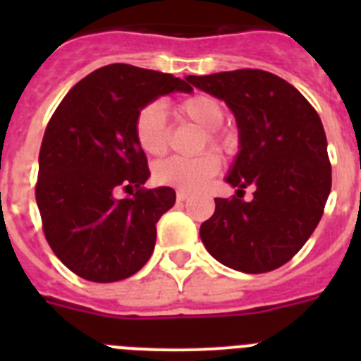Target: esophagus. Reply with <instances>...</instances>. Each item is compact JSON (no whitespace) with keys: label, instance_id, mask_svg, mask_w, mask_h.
<instances>
[{"label":"esophagus","instance_id":"obj_1","mask_svg":"<svg viewBox=\"0 0 361 361\" xmlns=\"http://www.w3.org/2000/svg\"><path fill=\"white\" fill-rule=\"evenodd\" d=\"M190 199V193H186V191H177V200L178 202H184V200Z\"/></svg>","mask_w":361,"mask_h":361}]
</instances>
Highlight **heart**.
Segmentation results:
<instances>
[{"label":"heart","instance_id":"b5f03b06","mask_svg":"<svg viewBox=\"0 0 361 361\" xmlns=\"http://www.w3.org/2000/svg\"><path fill=\"white\" fill-rule=\"evenodd\" d=\"M177 114L204 128V139L199 149L209 146L219 153H231L237 139L220 124L226 119V110L219 99L208 94H195L177 104ZM133 135L139 148L148 155H164L170 146V128L161 103H148L137 111L133 121ZM220 170V159L213 152H204L195 157H168L153 168V177L159 184L178 188L180 191L202 190Z\"/></svg>","mask_w":361,"mask_h":361}]
</instances>
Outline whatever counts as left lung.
<instances>
[{
    "label": "left lung",
    "mask_w": 361,
    "mask_h": 361,
    "mask_svg": "<svg viewBox=\"0 0 361 361\" xmlns=\"http://www.w3.org/2000/svg\"><path fill=\"white\" fill-rule=\"evenodd\" d=\"M231 108L240 152L226 183L231 199H215L200 226L206 250L242 273H267L289 262L317 229L331 191V162L320 116L295 86L257 68L188 75ZM255 188L250 203L243 188Z\"/></svg>",
    "instance_id": "1"
}]
</instances>
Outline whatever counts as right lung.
Listing matches in <instances>:
<instances>
[{"mask_svg": "<svg viewBox=\"0 0 361 361\" xmlns=\"http://www.w3.org/2000/svg\"><path fill=\"white\" fill-rule=\"evenodd\" d=\"M171 92L190 94L191 86L171 73L116 63L81 79L47 124L37 208L49 245L81 279L124 280L152 257L157 222L175 204V191L142 188L149 170L133 121ZM119 190L130 195L119 200Z\"/></svg>", "mask_w": 361, "mask_h": 361, "instance_id": "1", "label": "right lung"}]
</instances>
